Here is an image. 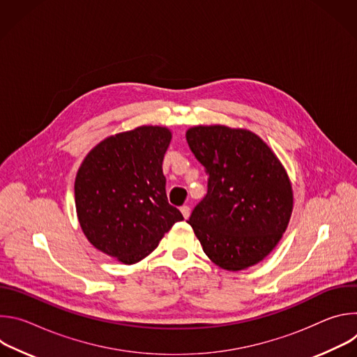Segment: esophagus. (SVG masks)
Here are the masks:
<instances>
[{
    "mask_svg": "<svg viewBox=\"0 0 357 357\" xmlns=\"http://www.w3.org/2000/svg\"><path fill=\"white\" fill-rule=\"evenodd\" d=\"M181 213L183 215V218H185V219H188V218H189V215H190V208H189L188 205L181 206Z\"/></svg>",
    "mask_w": 357,
    "mask_h": 357,
    "instance_id": "esophagus-1",
    "label": "esophagus"
}]
</instances>
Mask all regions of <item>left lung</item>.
Wrapping results in <instances>:
<instances>
[{"mask_svg":"<svg viewBox=\"0 0 357 357\" xmlns=\"http://www.w3.org/2000/svg\"><path fill=\"white\" fill-rule=\"evenodd\" d=\"M186 141L209 175L208 193L188 220L203 251L227 271L260 263L292 213V186L282 164L259 135L243 128L196 126L186 131Z\"/></svg>","mask_w":357,"mask_h":357,"instance_id":"obj_1","label":"left lung"}]
</instances>
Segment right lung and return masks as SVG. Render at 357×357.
<instances>
[{
  "label": "right lung",
  "mask_w": 357,
  "mask_h": 357,
  "mask_svg": "<svg viewBox=\"0 0 357 357\" xmlns=\"http://www.w3.org/2000/svg\"><path fill=\"white\" fill-rule=\"evenodd\" d=\"M171 138V131L160 126L107 137L77 171L75 202L80 227L97 250L123 264L145 259L183 220L168 203L162 172Z\"/></svg>",
  "instance_id": "obj_1"
}]
</instances>
